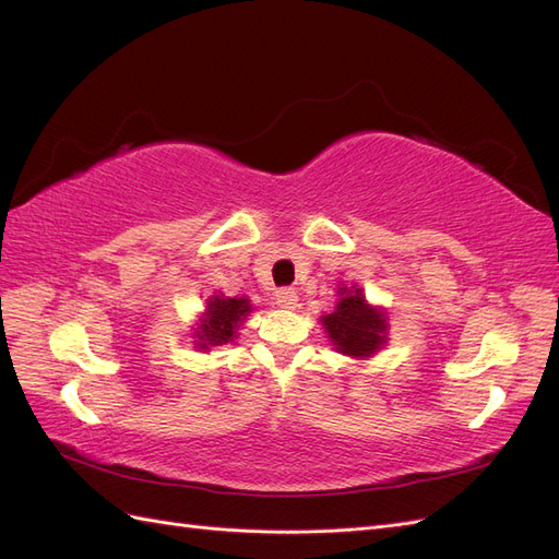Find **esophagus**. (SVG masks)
<instances>
[{
	"label": "esophagus",
	"mask_w": 559,
	"mask_h": 559,
	"mask_svg": "<svg viewBox=\"0 0 559 559\" xmlns=\"http://www.w3.org/2000/svg\"><path fill=\"white\" fill-rule=\"evenodd\" d=\"M275 302L284 310H294L298 306V294L294 289H282L275 294Z\"/></svg>",
	"instance_id": "obj_1"
}]
</instances>
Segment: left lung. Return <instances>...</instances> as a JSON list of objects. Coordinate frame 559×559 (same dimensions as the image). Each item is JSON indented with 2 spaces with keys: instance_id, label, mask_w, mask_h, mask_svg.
Returning <instances> with one entry per match:
<instances>
[{
  "instance_id": "1",
  "label": "left lung",
  "mask_w": 559,
  "mask_h": 559,
  "mask_svg": "<svg viewBox=\"0 0 559 559\" xmlns=\"http://www.w3.org/2000/svg\"><path fill=\"white\" fill-rule=\"evenodd\" d=\"M341 296L335 312L321 319V324L337 352L354 359L370 357L386 341V314L380 308L368 306L361 289L343 286Z\"/></svg>"
}]
</instances>
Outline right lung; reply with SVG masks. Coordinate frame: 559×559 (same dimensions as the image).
<instances>
[{
    "label": "right lung",
    "instance_id": "1",
    "mask_svg": "<svg viewBox=\"0 0 559 559\" xmlns=\"http://www.w3.org/2000/svg\"><path fill=\"white\" fill-rule=\"evenodd\" d=\"M251 312L247 298H224L212 296L207 300V308L202 312L200 326L193 333L195 345L200 349H210L212 345H226L233 341L235 331H238L240 321Z\"/></svg>",
    "mask_w": 559,
    "mask_h": 559
}]
</instances>
